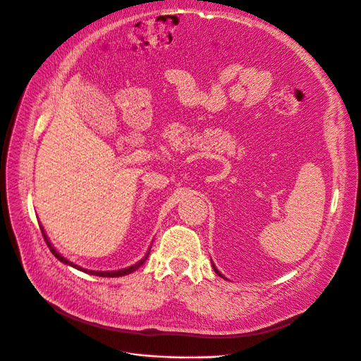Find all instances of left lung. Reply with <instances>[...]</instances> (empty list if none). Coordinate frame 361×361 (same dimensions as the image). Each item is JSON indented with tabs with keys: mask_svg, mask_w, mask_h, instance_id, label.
<instances>
[{
	"mask_svg": "<svg viewBox=\"0 0 361 361\" xmlns=\"http://www.w3.org/2000/svg\"><path fill=\"white\" fill-rule=\"evenodd\" d=\"M212 266H213V270H214V273H216V274H218V276H221L222 279H225V277L222 276V273H221V271H218V270H216V267H214V264H212Z\"/></svg>",
	"mask_w": 361,
	"mask_h": 361,
	"instance_id": "8db88e82",
	"label": "left lung"
}]
</instances>
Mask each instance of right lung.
Segmentation results:
<instances>
[{
	"label": "right lung",
	"mask_w": 361,
	"mask_h": 361,
	"mask_svg": "<svg viewBox=\"0 0 361 361\" xmlns=\"http://www.w3.org/2000/svg\"><path fill=\"white\" fill-rule=\"evenodd\" d=\"M40 231H42V235H43V238H44V241H46V244H47V247H49V250H51V252L61 261V262H63V264H68V266H71V267H74V269H77V270H80V271H84V273H88V274H92V276H100V277H120V276H126V274H130V273H133L135 270H137L143 262H145V259L148 258V255H149V252L143 257L139 262H136V264H133V266H130V267H128V269H122V270H117V271H94V270H87V269H82V267H80V266H77V264H74V262H71L69 259H66L65 257H62L54 247H52V244H51V241H49V238L46 236V233H44V229L40 226ZM149 251H151V248H149Z\"/></svg>",
	"instance_id": "add662e5"
}]
</instances>
